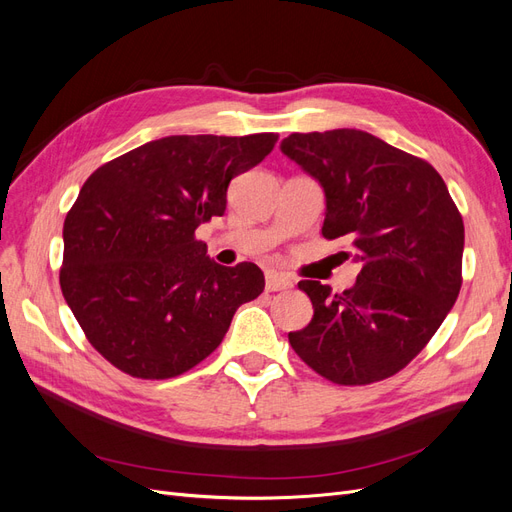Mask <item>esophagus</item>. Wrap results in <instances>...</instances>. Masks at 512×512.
Masks as SVG:
<instances>
[{"instance_id":"obj_1","label":"esophagus","mask_w":512,"mask_h":512,"mask_svg":"<svg viewBox=\"0 0 512 512\" xmlns=\"http://www.w3.org/2000/svg\"><path fill=\"white\" fill-rule=\"evenodd\" d=\"M292 280L288 275L282 273H267V292H277V290H290Z\"/></svg>"}]
</instances>
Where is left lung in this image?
I'll return each instance as SVG.
<instances>
[{
	"mask_svg": "<svg viewBox=\"0 0 512 512\" xmlns=\"http://www.w3.org/2000/svg\"><path fill=\"white\" fill-rule=\"evenodd\" d=\"M280 149L320 183L322 235L346 239L361 262L342 294L299 282L314 318L288 333L290 346L335 384L389 378L425 348L461 288L466 235L446 183L425 160L363 130L290 134Z\"/></svg>",
	"mask_w": 512,
	"mask_h": 512,
	"instance_id": "obj_1",
	"label": "left lung"
}]
</instances>
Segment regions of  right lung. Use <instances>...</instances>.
Listing matches in <instances>:
<instances>
[{
	"label": "right lung",
	"instance_id": "right-lung-1",
	"mask_svg": "<svg viewBox=\"0 0 512 512\" xmlns=\"http://www.w3.org/2000/svg\"><path fill=\"white\" fill-rule=\"evenodd\" d=\"M277 134L164 136L106 162L64 222L61 292L89 344L134 378L164 380L222 344L265 290L254 262L222 267L194 232L224 215L230 179Z\"/></svg>",
	"mask_w": 512,
	"mask_h": 512
}]
</instances>
